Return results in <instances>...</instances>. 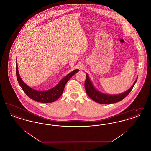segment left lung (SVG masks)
I'll list each match as a JSON object with an SVG mask.
<instances>
[{
    "label": "left lung",
    "mask_w": 151,
    "mask_h": 151,
    "mask_svg": "<svg viewBox=\"0 0 151 151\" xmlns=\"http://www.w3.org/2000/svg\"><path fill=\"white\" fill-rule=\"evenodd\" d=\"M86 73V80L85 81L84 86H85L86 93L92 100H93L97 103L102 104H113V103L118 102L119 101L122 100L130 93L134 85L135 84L137 79V78L134 83L127 91H125L124 92L122 93L111 95V94L103 93L100 91H99L96 88H95L92 82L91 81V79H89V77L88 73Z\"/></svg>",
    "instance_id": "1"
}]
</instances>
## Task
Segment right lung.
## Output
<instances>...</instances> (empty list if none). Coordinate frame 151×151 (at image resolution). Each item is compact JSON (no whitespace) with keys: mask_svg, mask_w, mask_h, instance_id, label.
Listing matches in <instances>:
<instances>
[{"mask_svg":"<svg viewBox=\"0 0 151 151\" xmlns=\"http://www.w3.org/2000/svg\"><path fill=\"white\" fill-rule=\"evenodd\" d=\"M16 77L18 83L22 87L23 91L32 100L43 103L52 102H54L55 101L57 100L63 93L67 82L71 79V78L73 75H74L76 73L79 71V70H75L70 72L62 79L57 86H55L49 90L45 91H38L29 87L22 81L19 73L17 62H16Z\"/></svg>","mask_w":151,"mask_h":151,"instance_id":"1","label":"right lung"}]
</instances>
